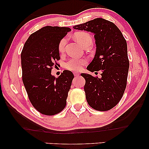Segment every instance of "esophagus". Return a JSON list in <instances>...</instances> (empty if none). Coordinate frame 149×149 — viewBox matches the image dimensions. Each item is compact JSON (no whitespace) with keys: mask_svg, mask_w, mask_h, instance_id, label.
<instances>
[{"mask_svg":"<svg viewBox=\"0 0 149 149\" xmlns=\"http://www.w3.org/2000/svg\"><path fill=\"white\" fill-rule=\"evenodd\" d=\"M79 74H80V73H79V72H74V76H79Z\"/></svg>","mask_w":149,"mask_h":149,"instance_id":"esophagus-1","label":"esophagus"}]
</instances>
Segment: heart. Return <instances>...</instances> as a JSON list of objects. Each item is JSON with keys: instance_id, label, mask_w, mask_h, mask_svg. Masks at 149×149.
I'll list each match as a JSON object with an SVG mask.
<instances>
[{"instance_id": "b5f03b06", "label": "heart", "mask_w": 149, "mask_h": 149, "mask_svg": "<svg viewBox=\"0 0 149 149\" xmlns=\"http://www.w3.org/2000/svg\"><path fill=\"white\" fill-rule=\"evenodd\" d=\"M74 38L83 47L87 43L89 40H92L90 35L85 32H78L74 34ZM67 38L64 37L60 40L58 44V52L60 54H63L65 52V47L67 43ZM87 60L86 59H77L71 58L65 63V68L69 70L79 71L86 65Z\"/></svg>"}]
</instances>
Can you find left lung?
Returning a JSON list of instances; mask_svg holds the SVG:
<instances>
[{"mask_svg":"<svg viewBox=\"0 0 149 149\" xmlns=\"http://www.w3.org/2000/svg\"><path fill=\"white\" fill-rule=\"evenodd\" d=\"M73 28L94 33L96 51L87 69L101 70V78L81 74L88 104L99 111H109L123 96L127 85L130 62L127 42L117 26L102 18H95Z\"/></svg>","mask_w":149,"mask_h":149,"instance_id":"left-lung-1","label":"left lung"}]
</instances>
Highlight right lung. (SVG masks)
<instances>
[{
    "instance_id": "right-lung-1",
    "label": "right lung",
    "mask_w": 149,
    "mask_h": 149,
    "mask_svg": "<svg viewBox=\"0 0 149 149\" xmlns=\"http://www.w3.org/2000/svg\"><path fill=\"white\" fill-rule=\"evenodd\" d=\"M70 30L67 27L45 26L30 34L22 49V81L30 102L43 115H56L66 105L74 75L65 70L56 78L52 70L60 59L59 42Z\"/></svg>"
}]
</instances>
